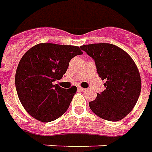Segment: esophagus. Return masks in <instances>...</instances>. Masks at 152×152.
I'll use <instances>...</instances> for the list:
<instances>
[{"label": "esophagus", "mask_w": 152, "mask_h": 152, "mask_svg": "<svg viewBox=\"0 0 152 152\" xmlns=\"http://www.w3.org/2000/svg\"><path fill=\"white\" fill-rule=\"evenodd\" d=\"M79 90H80V91H86V90H87V89L83 88V87H79Z\"/></svg>", "instance_id": "34e87169"}]
</instances>
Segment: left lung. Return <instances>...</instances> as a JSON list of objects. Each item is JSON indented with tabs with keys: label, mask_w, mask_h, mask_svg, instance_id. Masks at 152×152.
I'll use <instances>...</instances> for the list:
<instances>
[{
	"label": "left lung",
	"mask_w": 152,
	"mask_h": 152,
	"mask_svg": "<svg viewBox=\"0 0 152 152\" xmlns=\"http://www.w3.org/2000/svg\"><path fill=\"white\" fill-rule=\"evenodd\" d=\"M80 48L95 62L99 77L106 80L105 90L89 102L94 113L102 119L119 121L136 104L141 80L136 64L123 49L111 44H92Z\"/></svg>",
	"instance_id": "1"
}]
</instances>
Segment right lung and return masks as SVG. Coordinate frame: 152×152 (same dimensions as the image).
Returning a JSON list of instances; mask_svg holds the SVG:
<instances>
[{
    "label": "right lung",
    "mask_w": 152,
    "mask_h": 152,
    "mask_svg": "<svg viewBox=\"0 0 152 152\" xmlns=\"http://www.w3.org/2000/svg\"><path fill=\"white\" fill-rule=\"evenodd\" d=\"M82 54L79 47L46 43L37 44L23 55L16 70V91L34 119L48 123L66 112L76 87L66 90L53 82L61 80L70 60Z\"/></svg>",
    "instance_id": "right-lung-1"
}]
</instances>
